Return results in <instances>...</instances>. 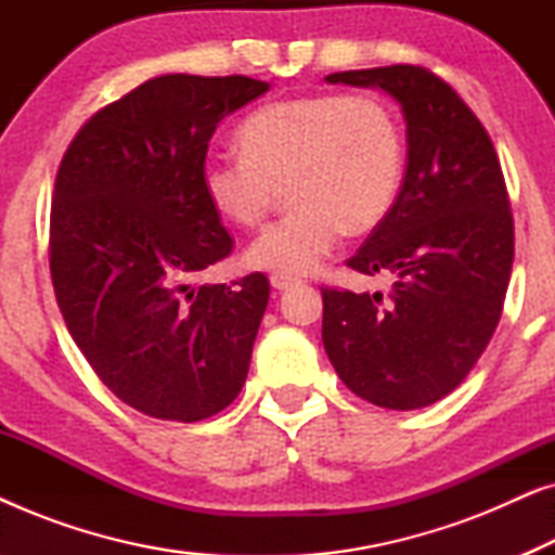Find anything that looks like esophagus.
I'll return each instance as SVG.
<instances>
[{
    "label": "esophagus",
    "mask_w": 555,
    "mask_h": 555,
    "mask_svg": "<svg viewBox=\"0 0 555 555\" xmlns=\"http://www.w3.org/2000/svg\"><path fill=\"white\" fill-rule=\"evenodd\" d=\"M270 285L275 287V291H287V287L298 285V278H287V275H272V278H270Z\"/></svg>",
    "instance_id": "obj_1"
}]
</instances>
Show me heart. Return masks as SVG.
<instances>
[{
  "label": "heart",
  "mask_w": 555,
  "mask_h": 555,
  "mask_svg": "<svg viewBox=\"0 0 555 555\" xmlns=\"http://www.w3.org/2000/svg\"><path fill=\"white\" fill-rule=\"evenodd\" d=\"M242 156L202 164L209 207L257 227L287 186L291 211L247 249L249 268L298 278L321 268L344 232L378 227L404 177V135L374 95L315 93L262 105L237 128Z\"/></svg>",
  "instance_id": "b5f03b06"
}]
</instances>
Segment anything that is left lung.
<instances>
[{
    "label": "left lung",
    "mask_w": 555,
    "mask_h": 555,
    "mask_svg": "<svg viewBox=\"0 0 555 555\" xmlns=\"http://www.w3.org/2000/svg\"><path fill=\"white\" fill-rule=\"evenodd\" d=\"M401 105L406 173L348 264L391 272L389 298L323 287V346L348 389L384 409H422L465 382L498 328L513 270V215L488 131L416 65L333 73Z\"/></svg>",
    "instance_id": "8db88e82"
}]
</instances>
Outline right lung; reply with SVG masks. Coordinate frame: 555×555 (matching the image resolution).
Masks as SVG:
<instances>
[{
	"mask_svg": "<svg viewBox=\"0 0 555 555\" xmlns=\"http://www.w3.org/2000/svg\"><path fill=\"white\" fill-rule=\"evenodd\" d=\"M268 90L245 75L151 78L98 111L57 169L60 313L101 382L156 420H207L245 386L270 283L194 285L232 253L199 173L219 120Z\"/></svg>",
	"mask_w": 555,
	"mask_h": 555,
	"instance_id": "right-lung-1",
	"label": "right lung"
}]
</instances>
